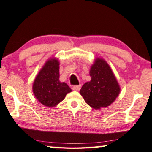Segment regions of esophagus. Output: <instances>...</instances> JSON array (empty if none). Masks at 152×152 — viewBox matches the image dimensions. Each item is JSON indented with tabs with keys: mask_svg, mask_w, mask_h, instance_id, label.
<instances>
[{
	"mask_svg": "<svg viewBox=\"0 0 152 152\" xmlns=\"http://www.w3.org/2000/svg\"><path fill=\"white\" fill-rule=\"evenodd\" d=\"M81 85H78V86H72V90L74 91H79L81 88Z\"/></svg>",
	"mask_w": 152,
	"mask_h": 152,
	"instance_id": "34e87169",
	"label": "esophagus"
}]
</instances>
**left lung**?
Instances as JSON below:
<instances>
[{
    "label": "left lung",
    "instance_id": "obj_1",
    "mask_svg": "<svg viewBox=\"0 0 152 152\" xmlns=\"http://www.w3.org/2000/svg\"><path fill=\"white\" fill-rule=\"evenodd\" d=\"M91 80L80 91L84 101L95 109L107 107L113 103L120 92V86L107 61L96 58L90 70Z\"/></svg>",
    "mask_w": 152,
    "mask_h": 152
}]
</instances>
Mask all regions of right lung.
Here are the masks:
<instances>
[{"label":"right lung","mask_w":152,"mask_h":152,"mask_svg":"<svg viewBox=\"0 0 152 152\" xmlns=\"http://www.w3.org/2000/svg\"><path fill=\"white\" fill-rule=\"evenodd\" d=\"M59 65L60 63L56 58L48 60L33 84V92L36 99L47 107L56 106L72 91L68 84L59 80Z\"/></svg>","instance_id":"1"}]
</instances>
